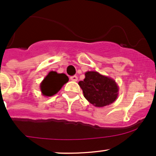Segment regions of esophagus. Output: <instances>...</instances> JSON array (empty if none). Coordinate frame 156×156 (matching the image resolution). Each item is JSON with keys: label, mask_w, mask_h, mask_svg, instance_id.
I'll return each mask as SVG.
<instances>
[{"label": "esophagus", "mask_w": 156, "mask_h": 156, "mask_svg": "<svg viewBox=\"0 0 156 156\" xmlns=\"http://www.w3.org/2000/svg\"><path fill=\"white\" fill-rule=\"evenodd\" d=\"M70 80H72V81H74V82H76L78 80V77L76 76H70Z\"/></svg>", "instance_id": "1"}]
</instances>
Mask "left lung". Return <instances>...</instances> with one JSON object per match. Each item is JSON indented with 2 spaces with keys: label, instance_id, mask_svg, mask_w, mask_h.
<instances>
[{
  "label": "left lung",
  "instance_id": "left-lung-1",
  "mask_svg": "<svg viewBox=\"0 0 156 156\" xmlns=\"http://www.w3.org/2000/svg\"><path fill=\"white\" fill-rule=\"evenodd\" d=\"M85 98L94 107L113 104L119 95V86L113 79L97 71H87L85 79L79 82Z\"/></svg>",
  "mask_w": 156,
  "mask_h": 156
}]
</instances>
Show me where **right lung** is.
Wrapping results in <instances>:
<instances>
[{"label": "right lung", "mask_w": 156, "mask_h": 156, "mask_svg": "<svg viewBox=\"0 0 156 156\" xmlns=\"http://www.w3.org/2000/svg\"><path fill=\"white\" fill-rule=\"evenodd\" d=\"M69 78L65 73L50 71L41 83V91L43 95L51 97L57 94L62 86L68 82Z\"/></svg>", "instance_id": "right-lung-1"}]
</instances>
